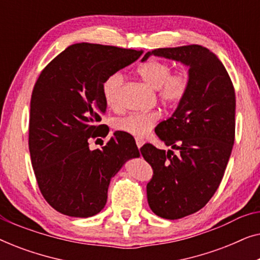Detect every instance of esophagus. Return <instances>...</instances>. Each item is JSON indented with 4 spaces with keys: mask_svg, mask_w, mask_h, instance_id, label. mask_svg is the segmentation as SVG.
I'll list each match as a JSON object with an SVG mask.
<instances>
[{
    "mask_svg": "<svg viewBox=\"0 0 260 260\" xmlns=\"http://www.w3.org/2000/svg\"><path fill=\"white\" fill-rule=\"evenodd\" d=\"M136 144H137V147H138V148H141L142 145L144 144V141L142 140V138H136Z\"/></svg>",
    "mask_w": 260,
    "mask_h": 260,
    "instance_id": "34e87169",
    "label": "esophagus"
}]
</instances>
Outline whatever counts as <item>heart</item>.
<instances>
[{"mask_svg":"<svg viewBox=\"0 0 260 260\" xmlns=\"http://www.w3.org/2000/svg\"><path fill=\"white\" fill-rule=\"evenodd\" d=\"M137 74L149 87L157 90L158 99L167 105L179 104L190 87V76L186 71L172 72L169 63L157 59L148 60L137 67ZM124 77L120 72H113L102 84V93L106 105L116 108L118 105ZM159 118L158 112L130 113L116 120V129L133 136L143 137L149 134Z\"/></svg>","mask_w":260,"mask_h":260,"instance_id":"1","label":"heart"}]
</instances>
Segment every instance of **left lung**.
I'll return each instance as SVG.
<instances>
[{
  "label": "left lung",
  "instance_id": "8db88e82",
  "mask_svg": "<svg viewBox=\"0 0 260 260\" xmlns=\"http://www.w3.org/2000/svg\"><path fill=\"white\" fill-rule=\"evenodd\" d=\"M152 54L189 67L187 95L155 129L177 154L150 143L141 149L154 170L148 204L156 215L175 220L200 211L221 182L236 135V92L218 56L200 45L154 49L142 61Z\"/></svg>",
  "mask_w": 260,
  "mask_h": 260
}]
</instances>
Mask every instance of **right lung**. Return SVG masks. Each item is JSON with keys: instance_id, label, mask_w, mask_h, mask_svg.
<instances>
[{"instance_id": "add662e5", "label": "right lung", "mask_w": 260, "mask_h": 260, "mask_svg": "<svg viewBox=\"0 0 260 260\" xmlns=\"http://www.w3.org/2000/svg\"><path fill=\"white\" fill-rule=\"evenodd\" d=\"M143 51L97 44L69 46L42 70L30 99L29 152L38 186L55 211L88 218L104 208L111 177L140 151L116 131L102 149L88 140L104 136L102 84ZM108 135V134H105Z\"/></svg>"}]
</instances>
